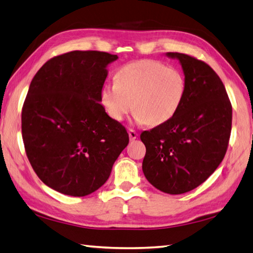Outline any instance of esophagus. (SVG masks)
Segmentation results:
<instances>
[{"label": "esophagus", "instance_id": "34e87169", "mask_svg": "<svg viewBox=\"0 0 253 253\" xmlns=\"http://www.w3.org/2000/svg\"><path fill=\"white\" fill-rule=\"evenodd\" d=\"M128 136H130V140L133 141L138 136V134L135 130H133V128H128Z\"/></svg>", "mask_w": 253, "mask_h": 253}]
</instances>
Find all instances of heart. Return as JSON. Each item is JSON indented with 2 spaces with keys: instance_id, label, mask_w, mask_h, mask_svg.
I'll list each match as a JSON object with an SVG mask.
<instances>
[{
  "instance_id": "obj_1",
  "label": "heart",
  "mask_w": 253,
  "mask_h": 253,
  "mask_svg": "<svg viewBox=\"0 0 253 253\" xmlns=\"http://www.w3.org/2000/svg\"><path fill=\"white\" fill-rule=\"evenodd\" d=\"M184 92L181 71L156 60H140L118 70L115 84L101 90V104L116 121H122L134 107L137 122L158 126L176 115Z\"/></svg>"
}]
</instances>
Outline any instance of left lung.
Instances as JSON below:
<instances>
[{"mask_svg": "<svg viewBox=\"0 0 253 253\" xmlns=\"http://www.w3.org/2000/svg\"><path fill=\"white\" fill-rule=\"evenodd\" d=\"M182 65L183 100L167 122L141 133L146 147L143 172L154 187L169 194L191 191L225 157L233 108L215 71L192 55L168 52Z\"/></svg>", "mask_w": 253, "mask_h": 253, "instance_id": "left-lung-1", "label": "left lung"}]
</instances>
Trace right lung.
<instances>
[{"label": "right lung", "instance_id": "add662e5", "mask_svg": "<svg viewBox=\"0 0 253 253\" xmlns=\"http://www.w3.org/2000/svg\"><path fill=\"white\" fill-rule=\"evenodd\" d=\"M117 59L71 51L45 62L30 83L22 109L26 155L41 181L60 193L85 197L99 189L128 144L126 128L100 104L106 66Z\"/></svg>", "mask_w": 253, "mask_h": 253}]
</instances>
